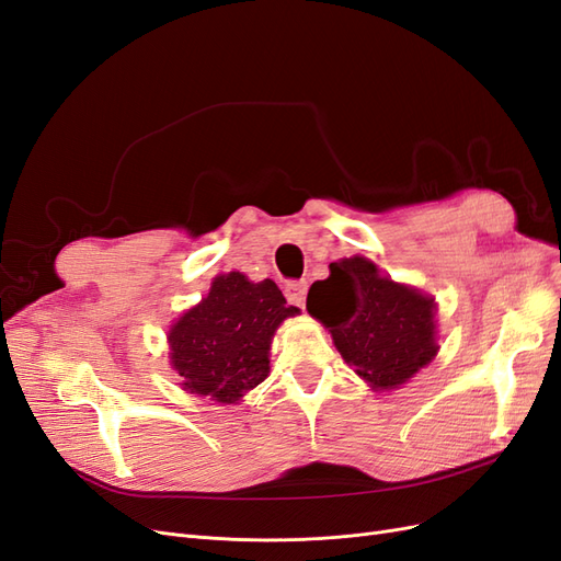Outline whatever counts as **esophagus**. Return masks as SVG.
Masks as SVG:
<instances>
[{"label":"esophagus","instance_id":"1","mask_svg":"<svg viewBox=\"0 0 561 561\" xmlns=\"http://www.w3.org/2000/svg\"><path fill=\"white\" fill-rule=\"evenodd\" d=\"M307 290H309L307 280L285 283V297H287V301L295 304V307H304V301H307Z\"/></svg>","mask_w":561,"mask_h":561}]
</instances>
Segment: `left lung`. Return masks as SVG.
<instances>
[{
  "mask_svg": "<svg viewBox=\"0 0 561 561\" xmlns=\"http://www.w3.org/2000/svg\"><path fill=\"white\" fill-rule=\"evenodd\" d=\"M307 309L332 334L342 358L375 390L398 388L437 353L435 299L379 274L367 257L330 264L311 285Z\"/></svg>",
  "mask_w": 561,
  "mask_h": 561,
  "instance_id": "8db88e82",
  "label": "left lung"
}]
</instances>
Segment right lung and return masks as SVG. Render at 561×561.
I'll use <instances>...</instances> for the list:
<instances>
[{
  "mask_svg": "<svg viewBox=\"0 0 561 561\" xmlns=\"http://www.w3.org/2000/svg\"><path fill=\"white\" fill-rule=\"evenodd\" d=\"M287 307L274 280L252 283L239 271L217 276L208 297L186 311L168 332L171 365L182 388L222 404H236L268 377L271 339Z\"/></svg>",
  "mask_w": 561,
  "mask_h": 561,
  "instance_id": "obj_1",
  "label": "right lung"
}]
</instances>
